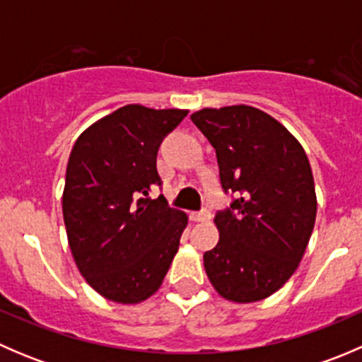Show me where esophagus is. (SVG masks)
<instances>
[{
	"label": "esophagus",
	"instance_id": "esophagus-1",
	"mask_svg": "<svg viewBox=\"0 0 362 362\" xmlns=\"http://www.w3.org/2000/svg\"><path fill=\"white\" fill-rule=\"evenodd\" d=\"M191 218L194 222H208L211 218L210 210H202V211H192Z\"/></svg>",
	"mask_w": 362,
	"mask_h": 362
}]
</instances>
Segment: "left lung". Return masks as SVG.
Here are the masks:
<instances>
[{"label": "left lung", "mask_w": 362, "mask_h": 362, "mask_svg": "<svg viewBox=\"0 0 362 362\" xmlns=\"http://www.w3.org/2000/svg\"><path fill=\"white\" fill-rule=\"evenodd\" d=\"M191 120L215 148L224 191L238 194L214 218L218 243L203 255L206 275L228 301H261L293 276L312 236L308 158L286 126L249 105L202 108Z\"/></svg>", "instance_id": "1"}]
</instances>
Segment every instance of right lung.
<instances>
[{
    "mask_svg": "<svg viewBox=\"0 0 362 362\" xmlns=\"http://www.w3.org/2000/svg\"><path fill=\"white\" fill-rule=\"evenodd\" d=\"M187 110L126 105L90 124L71 148L63 217L86 282L110 301L138 305L159 291L187 214L148 199L160 185L158 151Z\"/></svg>",
    "mask_w": 362,
    "mask_h": 362,
    "instance_id": "right-lung-1",
    "label": "right lung"
}]
</instances>
